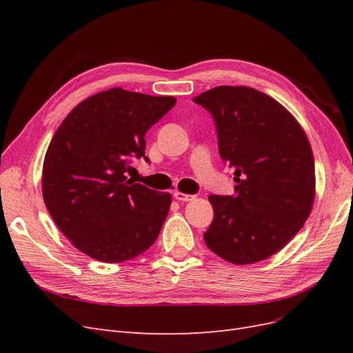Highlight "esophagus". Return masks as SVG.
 <instances>
[{"label": "esophagus", "instance_id": "1", "mask_svg": "<svg viewBox=\"0 0 353 353\" xmlns=\"http://www.w3.org/2000/svg\"><path fill=\"white\" fill-rule=\"evenodd\" d=\"M174 197H175L176 200H179V201H191V200L196 199L194 194H185V193H181V191H175Z\"/></svg>", "mask_w": 353, "mask_h": 353}]
</instances>
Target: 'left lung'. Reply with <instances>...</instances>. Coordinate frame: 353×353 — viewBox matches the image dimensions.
I'll return each mask as SVG.
<instances>
[{
	"mask_svg": "<svg viewBox=\"0 0 353 353\" xmlns=\"http://www.w3.org/2000/svg\"><path fill=\"white\" fill-rule=\"evenodd\" d=\"M216 126L219 156L236 172L232 196H209L203 239L222 259L249 265L281 250L303 227L315 199V163L302 126L249 87H222L193 100Z\"/></svg>",
	"mask_w": 353,
	"mask_h": 353,
	"instance_id": "8db88e82",
	"label": "left lung"
}]
</instances>
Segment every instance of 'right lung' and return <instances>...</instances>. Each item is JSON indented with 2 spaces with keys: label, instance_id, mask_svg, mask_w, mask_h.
I'll use <instances>...</instances> for the list:
<instances>
[{
  "label": "right lung",
  "instance_id": "right-lung-1",
  "mask_svg": "<svg viewBox=\"0 0 353 353\" xmlns=\"http://www.w3.org/2000/svg\"><path fill=\"white\" fill-rule=\"evenodd\" d=\"M175 103L112 88L79 103L52 137L42 196L60 231L92 259L130 261L159 237L170 194L134 184L125 174L134 160L147 162L145 132Z\"/></svg>",
  "mask_w": 353,
  "mask_h": 353
}]
</instances>
